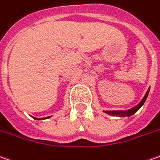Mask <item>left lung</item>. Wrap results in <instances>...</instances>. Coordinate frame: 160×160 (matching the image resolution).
<instances>
[{"label": "left lung", "mask_w": 160, "mask_h": 160, "mask_svg": "<svg viewBox=\"0 0 160 160\" xmlns=\"http://www.w3.org/2000/svg\"><path fill=\"white\" fill-rule=\"evenodd\" d=\"M148 92H149V88H148V90L146 92V94L144 95V97L142 98V100L140 101L137 105H135L134 107L131 108L129 110H126V111H103V112L107 113L109 115L116 116V117H130V116L133 115L135 112H137L139 111V109L144 104V102L147 100Z\"/></svg>", "instance_id": "left-lung-1"}]
</instances>
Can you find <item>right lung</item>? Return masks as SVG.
<instances>
[{
    "mask_svg": "<svg viewBox=\"0 0 160 160\" xmlns=\"http://www.w3.org/2000/svg\"><path fill=\"white\" fill-rule=\"evenodd\" d=\"M34 118V117H33ZM48 118H50V116H48V117H46V118H43V119H48ZM35 120H41L42 118H34Z\"/></svg>",
    "mask_w": 160,
    "mask_h": 160,
    "instance_id": "obj_1",
    "label": "right lung"
}]
</instances>
